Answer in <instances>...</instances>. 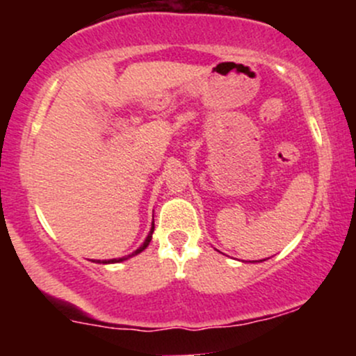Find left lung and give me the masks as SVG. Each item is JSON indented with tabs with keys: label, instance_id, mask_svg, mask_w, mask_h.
I'll return each instance as SVG.
<instances>
[{
	"label": "left lung",
	"instance_id": "8db88e82",
	"mask_svg": "<svg viewBox=\"0 0 356 356\" xmlns=\"http://www.w3.org/2000/svg\"><path fill=\"white\" fill-rule=\"evenodd\" d=\"M263 261H264V259H263Z\"/></svg>",
	"mask_w": 356,
	"mask_h": 356
}]
</instances>
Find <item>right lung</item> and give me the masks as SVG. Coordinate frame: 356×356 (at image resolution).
Masks as SVG:
<instances>
[{"mask_svg": "<svg viewBox=\"0 0 356 356\" xmlns=\"http://www.w3.org/2000/svg\"><path fill=\"white\" fill-rule=\"evenodd\" d=\"M152 232H154V224H152V229H150V232H149V236H147L145 241H144V244H142V246L138 248L137 251H134L132 254H129V256H125V257H118V259H108V261H102V263H104V264H108V263H120V261H125V259H129V257H132V256L138 254V252H142V251H144V249H145L147 246H149V243H150V241H152Z\"/></svg>", "mask_w": 356, "mask_h": 356, "instance_id": "right-lung-1", "label": "right lung"}]
</instances>
